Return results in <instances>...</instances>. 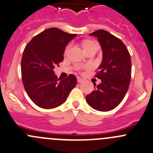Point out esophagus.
<instances>
[{"instance_id":"esophagus-1","label":"esophagus","mask_w":153,"mask_h":153,"mask_svg":"<svg viewBox=\"0 0 153 153\" xmlns=\"http://www.w3.org/2000/svg\"><path fill=\"white\" fill-rule=\"evenodd\" d=\"M83 81H84V79H83L82 78H81V77L79 76L77 77V82H82Z\"/></svg>"}]
</instances>
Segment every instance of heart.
<instances>
[{
	"label": "heart",
	"mask_w": 153,
	"mask_h": 153,
	"mask_svg": "<svg viewBox=\"0 0 153 153\" xmlns=\"http://www.w3.org/2000/svg\"><path fill=\"white\" fill-rule=\"evenodd\" d=\"M82 48L84 51H87L88 50L91 49H97V45L96 44V42H93V41H85V42H83L82 44ZM68 49V47L67 48L66 51ZM77 69L79 68V67H77Z\"/></svg>",
	"instance_id": "obj_1"
}]
</instances>
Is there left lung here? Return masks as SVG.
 <instances>
[{"label": "left lung", "instance_id": "left-lung-1", "mask_svg": "<svg viewBox=\"0 0 153 153\" xmlns=\"http://www.w3.org/2000/svg\"><path fill=\"white\" fill-rule=\"evenodd\" d=\"M95 36L102 51V60L95 76L101 79L94 91L86 95L88 104L94 109L108 111L121 102L131 80V57L120 39L103 30L89 34Z\"/></svg>", "mask_w": 153, "mask_h": 153}]
</instances>
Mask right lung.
<instances>
[{
	"mask_svg": "<svg viewBox=\"0 0 153 153\" xmlns=\"http://www.w3.org/2000/svg\"><path fill=\"white\" fill-rule=\"evenodd\" d=\"M76 36L52 27L34 36L25 47L21 63L22 82L28 96L38 106L48 109L62 105L76 86L74 74L60 79L53 71L64 59L68 43Z\"/></svg>",
	"mask_w": 153,
	"mask_h": 153,
	"instance_id": "obj_1",
	"label": "right lung"
}]
</instances>
